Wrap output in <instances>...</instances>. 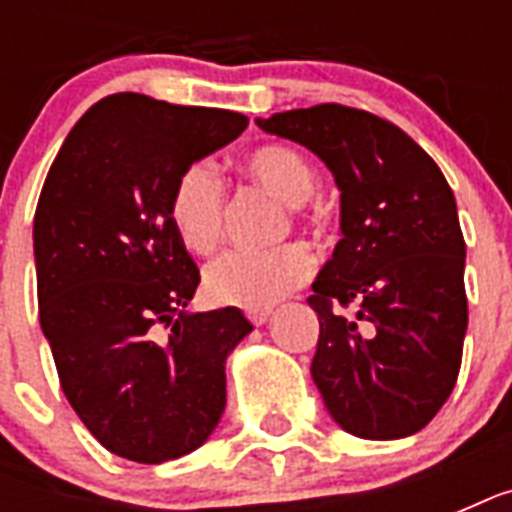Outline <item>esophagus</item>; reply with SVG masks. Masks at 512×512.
<instances>
[{
	"label": "esophagus",
	"instance_id": "obj_1",
	"mask_svg": "<svg viewBox=\"0 0 512 512\" xmlns=\"http://www.w3.org/2000/svg\"><path fill=\"white\" fill-rule=\"evenodd\" d=\"M244 316H247L255 327H260V324H265L268 321V316H271V308H247L244 311Z\"/></svg>",
	"mask_w": 512,
	"mask_h": 512
}]
</instances>
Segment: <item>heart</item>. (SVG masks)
<instances>
[{
  "mask_svg": "<svg viewBox=\"0 0 512 512\" xmlns=\"http://www.w3.org/2000/svg\"><path fill=\"white\" fill-rule=\"evenodd\" d=\"M252 180L263 183L297 215L316 188L311 159L287 143H265L241 162ZM170 223L191 252H209L223 236L225 185L215 164H188L170 193ZM313 257L300 244L276 249H228L204 268V292L220 305L265 308L311 279Z\"/></svg>",
  "mask_w": 512,
  "mask_h": 512,
  "instance_id": "obj_1",
  "label": "heart"
}]
</instances>
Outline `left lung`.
Instances as JSON below:
<instances>
[{"instance_id": "obj_1", "label": "left lung", "mask_w": 512, "mask_h": 512, "mask_svg": "<svg viewBox=\"0 0 512 512\" xmlns=\"http://www.w3.org/2000/svg\"><path fill=\"white\" fill-rule=\"evenodd\" d=\"M257 124L311 148L342 191V239L308 297L319 316L313 382L342 430L412 436L452 396L468 329L452 188L404 130L361 108L321 103Z\"/></svg>"}]
</instances>
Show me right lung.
<instances>
[{"mask_svg": "<svg viewBox=\"0 0 512 512\" xmlns=\"http://www.w3.org/2000/svg\"><path fill=\"white\" fill-rule=\"evenodd\" d=\"M223 108L108 95L74 124L34 215L39 324L79 420L124 460L199 449L225 409L239 308L185 313L199 268L170 223L177 175L247 130Z\"/></svg>", "mask_w": 512, "mask_h": 512, "instance_id": "obj_1", "label": "right lung"}]
</instances>
